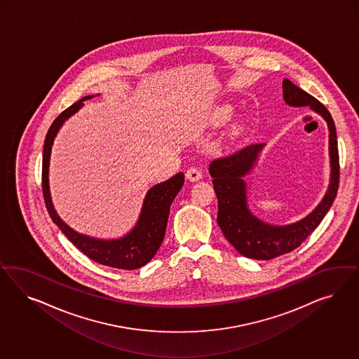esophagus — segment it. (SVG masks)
<instances>
[{
    "instance_id": "34e87169",
    "label": "esophagus",
    "mask_w": 359,
    "mask_h": 359,
    "mask_svg": "<svg viewBox=\"0 0 359 359\" xmlns=\"http://www.w3.org/2000/svg\"><path fill=\"white\" fill-rule=\"evenodd\" d=\"M185 176H187V179H188L189 182H198V180L203 177V172H201V170L197 168V167H189V168L187 170V172H185Z\"/></svg>"
}]
</instances>
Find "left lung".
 Instances as JSON below:
<instances>
[{
	"mask_svg": "<svg viewBox=\"0 0 359 359\" xmlns=\"http://www.w3.org/2000/svg\"><path fill=\"white\" fill-rule=\"evenodd\" d=\"M283 96L288 105L311 107L325 118L329 126L332 180L324 200L309 216L292 225L271 226L251 215L246 205V184L242 177L250 172L263 143H251L209 164V174L213 177L212 183L217 195L218 226L239 254L261 261H269L297 249L325 217L339 185L337 133L329 110L288 79L283 81Z\"/></svg>",
	"mask_w": 359,
	"mask_h": 359,
	"instance_id": "1",
	"label": "left lung"
}]
</instances>
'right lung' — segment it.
Segmentation results:
<instances>
[{
	"mask_svg": "<svg viewBox=\"0 0 359 359\" xmlns=\"http://www.w3.org/2000/svg\"><path fill=\"white\" fill-rule=\"evenodd\" d=\"M88 97L81 98L72 104L69 108L63 110L50 126L44 140L43 163H42V191H43L44 204L48 210L50 217L65 233L79 250L89 259L97 262L100 264L122 269V270H135L144 266L152 259L163 242L167 219L170 215V207L174 201L175 196L179 194L184 184V174L179 172L167 182L154 185L147 192L141 216L137 222V226L123 238L116 241H101L81 236L74 231L56 215L48 189V164L50 154L54 143L55 135L59 128L63 125L68 117L76 113L83 107V101Z\"/></svg>",
	"mask_w": 359,
	"mask_h": 359,
	"instance_id": "obj_1",
	"label": "right lung"
}]
</instances>
